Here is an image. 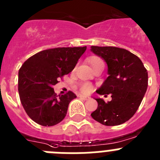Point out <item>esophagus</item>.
<instances>
[{
    "label": "esophagus",
    "instance_id": "obj_1",
    "mask_svg": "<svg viewBox=\"0 0 160 160\" xmlns=\"http://www.w3.org/2000/svg\"><path fill=\"white\" fill-rule=\"evenodd\" d=\"M79 98H80V99H82V100H84V101H86V100H88V99H89V97H86V96H84V95H80V96H79Z\"/></svg>",
    "mask_w": 160,
    "mask_h": 160
}]
</instances>
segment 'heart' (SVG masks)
I'll use <instances>...</instances> for the list:
<instances>
[{"label": "heart", "instance_id": "b5f03b06", "mask_svg": "<svg viewBox=\"0 0 160 160\" xmlns=\"http://www.w3.org/2000/svg\"><path fill=\"white\" fill-rule=\"evenodd\" d=\"M89 62H90V66L92 67V68L95 67L96 66L99 65L101 63H103L102 62V60L99 57L97 56H93L89 59ZM81 90L83 92V93H90V91L92 90V86L90 84V83H85L81 87Z\"/></svg>", "mask_w": 160, "mask_h": 160}]
</instances>
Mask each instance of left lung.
<instances>
[{
	"label": "left lung",
	"instance_id": "8db88e82",
	"mask_svg": "<svg viewBox=\"0 0 160 160\" xmlns=\"http://www.w3.org/2000/svg\"><path fill=\"white\" fill-rule=\"evenodd\" d=\"M90 51L108 66L109 76L97 93L105 96L110 93L112 98L108 102L94 98L98 105L91 117L104 125H119L138 109L147 91L148 71L137 55L123 48L91 46Z\"/></svg>",
	"mask_w": 160,
	"mask_h": 160
}]
</instances>
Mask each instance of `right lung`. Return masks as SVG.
I'll use <instances>...</instances> for the list:
<instances>
[{"label":"right lung","instance_id":"add662e5","mask_svg":"<svg viewBox=\"0 0 160 160\" xmlns=\"http://www.w3.org/2000/svg\"><path fill=\"white\" fill-rule=\"evenodd\" d=\"M86 47L57 48L42 51L23 62L18 74V91L23 109L32 121L53 126L65 118L73 92L56 96L53 86L71 72Z\"/></svg>","mask_w":160,"mask_h":160}]
</instances>
